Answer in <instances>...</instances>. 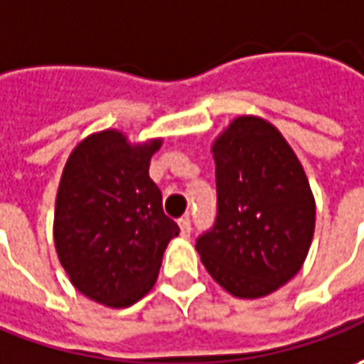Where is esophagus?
Segmentation results:
<instances>
[{"mask_svg": "<svg viewBox=\"0 0 364 364\" xmlns=\"http://www.w3.org/2000/svg\"><path fill=\"white\" fill-rule=\"evenodd\" d=\"M179 230H181L183 237H189V233H191V220L189 218H181L179 220Z\"/></svg>", "mask_w": 364, "mask_h": 364, "instance_id": "obj_1", "label": "esophagus"}]
</instances>
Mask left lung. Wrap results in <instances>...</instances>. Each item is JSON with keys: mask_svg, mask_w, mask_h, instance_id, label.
Here are the masks:
<instances>
[{"mask_svg": "<svg viewBox=\"0 0 364 364\" xmlns=\"http://www.w3.org/2000/svg\"><path fill=\"white\" fill-rule=\"evenodd\" d=\"M218 220L197 240L209 276L237 298L276 292L300 272L316 203L292 146L272 122L233 119L211 144Z\"/></svg>", "mask_w": 364, "mask_h": 364, "instance_id": "8db88e82", "label": "left lung"}]
</instances>
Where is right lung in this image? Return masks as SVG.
Instances as JSON below:
<instances>
[{
    "label": "right lung",
    "instance_id": "1",
    "mask_svg": "<svg viewBox=\"0 0 364 364\" xmlns=\"http://www.w3.org/2000/svg\"><path fill=\"white\" fill-rule=\"evenodd\" d=\"M163 139L131 143L117 129L74 146L58 185L54 245L72 286L108 308H124L155 286L179 228L163 213L149 177Z\"/></svg>",
    "mask_w": 364,
    "mask_h": 364
}]
</instances>
